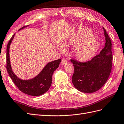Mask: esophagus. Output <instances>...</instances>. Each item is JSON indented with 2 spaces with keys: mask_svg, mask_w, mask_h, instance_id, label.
Here are the masks:
<instances>
[{
  "mask_svg": "<svg viewBox=\"0 0 124 124\" xmlns=\"http://www.w3.org/2000/svg\"><path fill=\"white\" fill-rule=\"evenodd\" d=\"M67 62H68V61H67L66 60H65V59H62L61 63L62 65H64L65 64H66Z\"/></svg>",
  "mask_w": 124,
  "mask_h": 124,
  "instance_id": "esophagus-1",
  "label": "esophagus"
}]
</instances>
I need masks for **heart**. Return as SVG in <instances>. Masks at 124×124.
<instances>
[{"instance_id":"1","label":"heart","mask_w":124,"mask_h":124,"mask_svg":"<svg viewBox=\"0 0 124 124\" xmlns=\"http://www.w3.org/2000/svg\"><path fill=\"white\" fill-rule=\"evenodd\" d=\"M76 46L74 55L81 62L87 61L95 54L99 49V45L93 34L88 29H82L74 34L68 41L62 45L63 48Z\"/></svg>"}]
</instances>
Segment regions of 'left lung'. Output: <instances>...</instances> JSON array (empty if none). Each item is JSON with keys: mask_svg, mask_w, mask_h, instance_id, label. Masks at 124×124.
Returning <instances> with one entry per match:
<instances>
[{"mask_svg": "<svg viewBox=\"0 0 124 124\" xmlns=\"http://www.w3.org/2000/svg\"><path fill=\"white\" fill-rule=\"evenodd\" d=\"M103 29L105 44L99 54L86 62L70 60L74 68L72 83L76 89L84 93H93L100 89L107 82L111 72L112 43L107 31L103 27Z\"/></svg>", "mask_w": 124, "mask_h": 124, "instance_id": "8db88e82", "label": "left lung"}]
</instances>
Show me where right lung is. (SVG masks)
I'll use <instances>...</instances> for the list:
<instances>
[{"label": "right lung", "instance_id": "add662e5", "mask_svg": "<svg viewBox=\"0 0 124 124\" xmlns=\"http://www.w3.org/2000/svg\"><path fill=\"white\" fill-rule=\"evenodd\" d=\"M28 26L22 27L19 31ZM15 35V34L10 39L7 47V70L9 75L16 86L22 93L32 96H39L43 94L50 88L53 73L59 67L61 60L58 59L47 63L40 73L32 79L23 80L19 78L13 72L10 61L9 49Z\"/></svg>", "mask_w": 124, "mask_h": 124}]
</instances>
